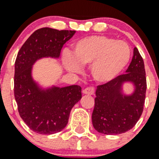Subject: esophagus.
<instances>
[{
    "mask_svg": "<svg viewBox=\"0 0 159 159\" xmlns=\"http://www.w3.org/2000/svg\"><path fill=\"white\" fill-rule=\"evenodd\" d=\"M94 92H95V89L93 88H85L82 93H84V94H87V95H93Z\"/></svg>",
    "mask_w": 159,
    "mask_h": 159,
    "instance_id": "1",
    "label": "esophagus"
}]
</instances>
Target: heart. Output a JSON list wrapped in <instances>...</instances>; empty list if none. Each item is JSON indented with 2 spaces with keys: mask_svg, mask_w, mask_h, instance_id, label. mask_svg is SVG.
I'll list each match as a JSON object with an SVG mask.
<instances>
[{
  "mask_svg": "<svg viewBox=\"0 0 159 159\" xmlns=\"http://www.w3.org/2000/svg\"><path fill=\"white\" fill-rule=\"evenodd\" d=\"M130 56V47L125 42L104 36H91L75 42L71 54L64 53L63 62L66 70L71 72H80L82 66L91 64L93 79L105 83L123 71Z\"/></svg>",
  "mask_w": 159,
  "mask_h": 159,
  "instance_id": "1",
  "label": "heart"
}]
</instances>
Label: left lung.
I'll use <instances>...</instances> for the list:
<instances>
[{"mask_svg": "<svg viewBox=\"0 0 159 159\" xmlns=\"http://www.w3.org/2000/svg\"><path fill=\"white\" fill-rule=\"evenodd\" d=\"M131 83L134 91L123 92V85ZM147 89L144 62L137 47L126 73L98 86L92 120L98 133L116 135L126 133L135 126L143 111Z\"/></svg>", "mask_w": 159, "mask_h": 159, "instance_id": "obj_1", "label": "left lung"}]
</instances>
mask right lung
<instances>
[{
	"instance_id": "add662e5",
	"label": "right lung",
	"mask_w": 159,
	"mask_h": 159,
	"mask_svg": "<svg viewBox=\"0 0 159 159\" xmlns=\"http://www.w3.org/2000/svg\"><path fill=\"white\" fill-rule=\"evenodd\" d=\"M76 31L44 27L34 31L20 47L15 62L14 95L20 117L39 134H54L68 123L71 108L82 98V88L42 87L32 76L33 65L42 58L59 59L63 45Z\"/></svg>"
}]
</instances>
